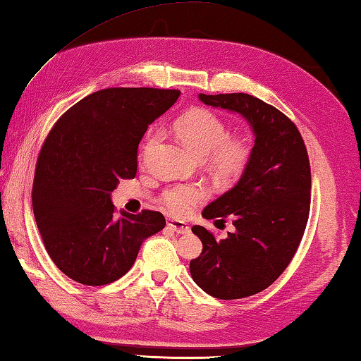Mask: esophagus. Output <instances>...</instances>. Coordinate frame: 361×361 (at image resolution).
Segmentation results:
<instances>
[{
  "label": "esophagus",
  "mask_w": 361,
  "mask_h": 361,
  "mask_svg": "<svg viewBox=\"0 0 361 361\" xmlns=\"http://www.w3.org/2000/svg\"><path fill=\"white\" fill-rule=\"evenodd\" d=\"M167 226L172 228V231H175L178 235H186L189 233V231H191V227H189L186 222H181V221H175V219H169Z\"/></svg>",
  "instance_id": "1"
}]
</instances>
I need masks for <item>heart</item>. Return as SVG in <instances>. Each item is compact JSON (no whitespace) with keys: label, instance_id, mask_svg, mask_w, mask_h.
<instances>
[{"label":"heart","instance_id":"heart-1","mask_svg":"<svg viewBox=\"0 0 361 361\" xmlns=\"http://www.w3.org/2000/svg\"><path fill=\"white\" fill-rule=\"evenodd\" d=\"M175 134L195 154L207 156L213 172L222 180H232L243 172L251 159V143L243 135H228V128L221 116L208 109L195 107L183 114L173 124ZM158 137L152 134L142 148L145 159ZM208 197V189L197 183L173 185L164 189L159 203L170 214L185 218Z\"/></svg>","mask_w":361,"mask_h":361}]
</instances>
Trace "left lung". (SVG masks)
Wrapping results in <instances>:
<instances>
[{
	"instance_id": "8db88e82",
	"label": "left lung",
	"mask_w": 361,
	"mask_h": 361,
	"mask_svg": "<svg viewBox=\"0 0 361 361\" xmlns=\"http://www.w3.org/2000/svg\"><path fill=\"white\" fill-rule=\"evenodd\" d=\"M199 99L243 115L255 140L237 186L202 213L205 219L231 218L237 231L218 241L205 227L194 226L203 249L189 270L214 298L251 297L283 274L303 238L311 205L310 158L295 123L259 97L231 93Z\"/></svg>"
}]
</instances>
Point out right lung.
Returning <instances> with one entry per match:
<instances>
[{
	"mask_svg": "<svg viewBox=\"0 0 361 361\" xmlns=\"http://www.w3.org/2000/svg\"><path fill=\"white\" fill-rule=\"evenodd\" d=\"M180 90L106 88L83 97L50 129L37 156L32 212L50 259L71 279L106 286L134 265L142 241L166 227L159 212H121L110 200L137 173L148 124Z\"/></svg>",
	"mask_w": 361,
	"mask_h": 361,
	"instance_id": "1",
	"label": "right lung"
}]
</instances>
